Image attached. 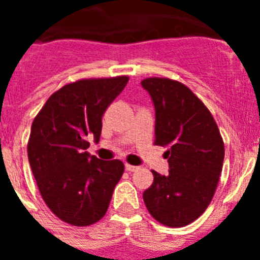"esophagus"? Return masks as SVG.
I'll return each instance as SVG.
<instances>
[{
	"instance_id": "esophagus-1",
	"label": "esophagus",
	"mask_w": 260,
	"mask_h": 260,
	"mask_svg": "<svg viewBox=\"0 0 260 260\" xmlns=\"http://www.w3.org/2000/svg\"><path fill=\"white\" fill-rule=\"evenodd\" d=\"M125 168L127 172H135L139 169V167H135V165H130V164H125Z\"/></svg>"
}]
</instances>
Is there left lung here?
<instances>
[{
	"label": "left lung",
	"mask_w": 260,
	"mask_h": 260,
	"mask_svg": "<svg viewBox=\"0 0 260 260\" xmlns=\"http://www.w3.org/2000/svg\"><path fill=\"white\" fill-rule=\"evenodd\" d=\"M142 87L155 107V144L167 148V176L152 171L143 201L153 219L167 226L197 220L212 201L224 161V142L206 105L185 84L147 78Z\"/></svg>",
	"instance_id": "left-lung-1"
}]
</instances>
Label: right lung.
Listing matches in <instances>:
<instances>
[{
	"label": "right lung",
	"instance_id": "obj_1",
	"mask_svg": "<svg viewBox=\"0 0 260 260\" xmlns=\"http://www.w3.org/2000/svg\"><path fill=\"white\" fill-rule=\"evenodd\" d=\"M127 77L83 79L53 93L31 126L28 161L40 194L57 217L75 226L98 222L123 174L119 160L89 155L98 143L105 109L122 92Z\"/></svg>",
	"mask_w": 260,
	"mask_h": 260
}]
</instances>
